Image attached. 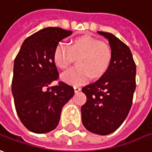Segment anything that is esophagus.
I'll return each instance as SVG.
<instances>
[{"instance_id": "esophagus-1", "label": "esophagus", "mask_w": 152, "mask_h": 152, "mask_svg": "<svg viewBox=\"0 0 152 152\" xmlns=\"http://www.w3.org/2000/svg\"><path fill=\"white\" fill-rule=\"evenodd\" d=\"M81 88H80V86H74V91H75V92H79Z\"/></svg>"}]
</instances>
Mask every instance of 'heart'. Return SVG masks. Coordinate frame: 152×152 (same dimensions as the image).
<instances>
[{"mask_svg": "<svg viewBox=\"0 0 152 152\" xmlns=\"http://www.w3.org/2000/svg\"><path fill=\"white\" fill-rule=\"evenodd\" d=\"M77 56L78 66L61 74V79L70 84H84L91 76L96 78L103 75L110 66L112 53L106 43L84 36L75 39L71 45L64 41L59 42L53 56L56 64L61 69H66Z\"/></svg>", "mask_w": 152, "mask_h": 152, "instance_id": "b5f03b06", "label": "heart"}]
</instances>
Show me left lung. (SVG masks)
<instances>
[{
  "instance_id": "1",
  "label": "left lung",
  "mask_w": 152,
  "mask_h": 152,
  "mask_svg": "<svg viewBox=\"0 0 152 152\" xmlns=\"http://www.w3.org/2000/svg\"><path fill=\"white\" fill-rule=\"evenodd\" d=\"M98 33L108 39L112 56L101 78L82 88L86 102L81 106V119L87 131L108 135L120 127L131 110L137 66L124 42L111 33Z\"/></svg>"
}]
</instances>
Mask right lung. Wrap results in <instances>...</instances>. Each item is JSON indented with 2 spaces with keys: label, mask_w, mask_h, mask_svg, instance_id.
<instances>
[{
  "label": "right lung",
  "mask_w": 152,
  "mask_h": 152,
  "mask_svg": "<svg viewBox=\"0 0 152 152\" xmlns=\"http://www.w3.org/2000/svg\"><path fill=\"white\" fill-rule=\"evenodd\" d=\"M72 31L47 27L23 42L14 62L11 91L16 113L21 123L35 133H46L57 126L62 107L73 96L72 86L59 80L54 50Z\"/></svg>",
  "instance_id": "obj_1"
}]
</instances>
